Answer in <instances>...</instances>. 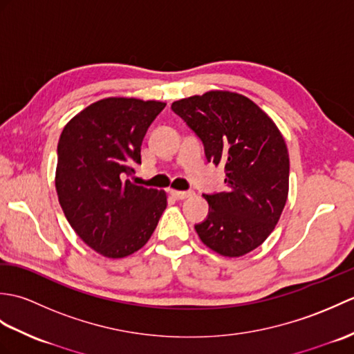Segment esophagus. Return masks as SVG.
<instances>
[{
	"instance_id": "34e87169",
	"label": "esophagus",
	"mask_w": 354,
	"mask_h": 354,
	"mask_svg": "<svg viewBox=\"0 0 354 354\" xmlns=\"http://www.w3.org/2000/svg\"><path fill=\"white\" fill-rule=\"evenodd\" d=\"M171 196H175L176 199H185L193 196V192H181V190H170Z\"/></svg>"
}]
</instances>
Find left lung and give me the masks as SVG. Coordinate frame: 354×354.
<instances>
[{"label":"left lung","instance_id":"left-lung-1","mask_svg":"<svg viewBox=\"0 0 354 354\" xmlns=\"http://www.w3.org/2000/svg\"><path fill=\"white\" fill-rule=\"evenodd\" d=\"M202 141L208 162L225 167V192L204 194L208 216L194 225L209 250L240 257L280 219L289 190V153L280 131L245 95L209 91L171 103Z\"/></svg>","mask_w":354,"mask_h":354}]
</instances>
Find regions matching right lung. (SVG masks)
<instances>
[{"instance_id":"obj_1","label":"right lung","mask_w":354,"mask_h":354,"mask_svg":"<svg viewBox=\"0 0 354 354\" xmlns=\"http://www.w3.org/2000/svg\"><path fill=\"white\" fill-rule=\"evenodd\" d=\"M165 103L109 97L89 104L64 127L56 190L66 221L108 259L147 243L167 207L162 190L129 179L141 164L142 138Z\"/></svg>"}]
</instances>
